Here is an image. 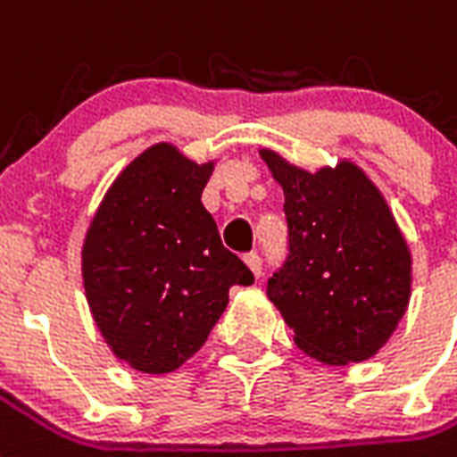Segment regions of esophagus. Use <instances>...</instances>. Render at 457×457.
I'll return each mask as SVG.
<instances>
[{"label":"esophagus","mask_w":457,"mask_h":457,"mask_svg":"<svg viewBox=\"0 0 457 457\" xmlns=\"http://www.w3.org/2000/svg\"><path fill=\"white\" fill-rule=\"evenodd\" d=\"M243 262H245L247 269L253 271L254 277H260V274H262V260H260V254H257V253L245 254V257H243Z\"/></svg>","instance_id":"34e87169"}]
</instances>
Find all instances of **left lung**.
Segmentation results:
<instances>
[{"instance_id": "left-lung-1", "label": "left lung", "mask_w": 457, "mask_h": 457, "mask_svg": "<svg viewBox=\"0 0 457 457\" xmlns=\"http://www.w3.org/2000/svg\"><path fill=\"white\" fill-rule=\"evenodd\" d=\"M260 157L284 188L288 221V260L269 278V300L317 362L370 360L410 303L412 254L394 212L348 159L310 173L267 147Z\"/></svg>"}]
</instances>
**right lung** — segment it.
Here are the masks:
<instances>
[{"mask_svg": "<svg viewBox=\"0 0 457 457\" xmlns=\"http://www.w3.org/2000/svg\"><path fill=\"white\" fill-rule=\"evenodd\" d=\"M214 162L171 143L140 152L102 197L83 240L85 298L119 360L169 374L203 348L253 271L219 238L203 204Z\"/></svg>", "mask_w": 457, "mask_h": 457, "instance_id": "right-lung-1", "label": "right lung"}]
</instances>
